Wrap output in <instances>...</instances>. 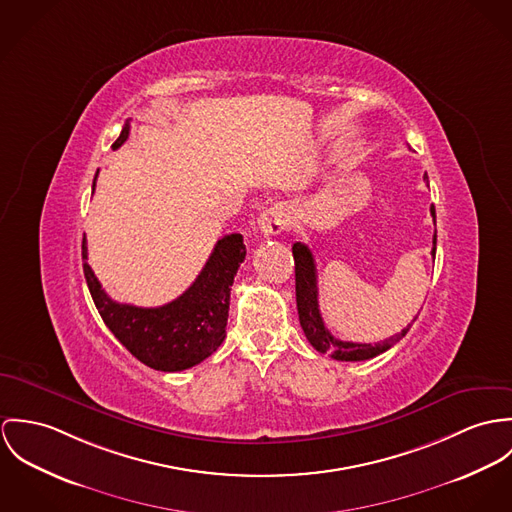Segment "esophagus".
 <instances>
[{"label": "esophagus", "mask_w": 512, "mask_h": 512, "mask_svg": "<svg viewBox=\"0 0 512 512\" xmlns=\"http://www.w3.org/2000/svg\"><path fill=\"white\" fill-rule=\"evenodd\" d=\"M257 224H259L261 235H265V237L279 235L281 231L288 229V226H290V214H288V210L284 208L283 204H275V206L261 212Z\"/></svg>", "instance_id": "obj_1"}]
</instances>
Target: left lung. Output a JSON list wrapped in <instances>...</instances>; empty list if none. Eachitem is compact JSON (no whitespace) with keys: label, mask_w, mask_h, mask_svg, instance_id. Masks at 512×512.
Returning <instances> with one entry per match:
<instances>
[{"label":"left lung","mask_w":512,"mask_h":512,"mask_svg":"<svg viewBox=\"0 0 512 512\" xmlns=\"http://www.w3.org/2000/svg\"><path fill=\"white\" fill-rule=\"evenodd\" d=\"M426 178V176H424ZM430 214L436 224V210L430 208ZM434 247L432 255H436V233H434ZM292 257H294V275H296V306H298V318L300 326L304 330L306 340L310 345L320 351L328 353L338 361H365L371 357H377L391 349L397 341L406 336L412 324H408L397 336L379 343H355V341H341L330 334V330L324 326L320 308H318V283H316V263L314 255L304 243L292 245ZM416 320V318H414Z\"/></svg>","instance_id":"obj_1"}]
</instances>
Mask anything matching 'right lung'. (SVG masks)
<instances>
[{
  "label": "right lung",
  "mask_w": 512,
  "mask_h": 512,
  "mask_svg": "<svg viewBox=\"0 0 512 512\" xmlns=\"http://www.w3.org/2000/svg\"><path fill=\"white\" fill-rule=\"evenodd\" d=\"M127 137L129 123L121 129L112 149H119ZM245 253L241 233L224 235L196 281L178 298L159 308H141L119 304L106 294L88 265L86 237L82 239L84 277L102 320L133 357L167 373L202 363L226 340L229 292Z\"/></svg>",
  "instance_id": "add662e5"
}]
</instances>
